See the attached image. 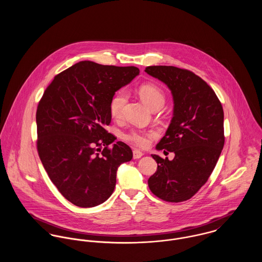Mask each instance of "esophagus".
<instances>
[{
	"label": "esophagus",
	"mask_w": 262,
	"mask_h": 262,
	"mask_svg": "<svg viewBox=\"0 0 262 262\" xmlns=\"http://www.w3.org/2000/svg\"><path fill=\"white\" fill-rule=\"evenodd\" d=\"M143 152H141L140 150H133V158L134 159H138V158H140V157H142L143 156Z\"/></svg>",
	"instance_id": "34e87169"
}]
</instances>
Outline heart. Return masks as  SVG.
I'll list each match as a JSON object with an SVG mask.
<instances>
[{
    "mask_svg": "<svg viewBox=\"0 0 262 262\" xmlns=\"http://www.w3.org/2000/svg\"><path fill=\"white\" fill-rule=\"evenodd\" d=\"M138 95L141 100L149 107L151 110L160 109L165 103V96L163 92L152 83H145L142 84L138 89ZM128 96L124 91L118 92L111 100L110 104V111L115 119H121L123 117V113L125 106L127 104ZM154 135L153 132L143 133L138 131H132L125 136L126 140L130 141L131 143L139 146L145 147L149 144L150 138Z\"/></svg>",
    "mask_w": 262,
    "mask_h": 262,
    "instance_id": "obj_1",
    "label": "heart"
}]
</instances>
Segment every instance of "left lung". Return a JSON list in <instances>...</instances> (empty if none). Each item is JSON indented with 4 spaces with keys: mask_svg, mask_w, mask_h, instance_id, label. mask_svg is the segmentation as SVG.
Wrapping results in <instances>:
<instances>
[{
    "mask_svg": "<svg viewBox=\"0 0 262 262\" xmlns=\"http://www.w3.org/2000/svg\"><path fill=\"white\" fill-rule=\"evenodd\" d=\"M145 73L165 83L173 99V117L155 148L173 152L174 158L151 154L157 170L148 187L161 200L184 202L206 184L217 164L225 142L223 108L211 86L189 71L154 66Z\"/></svg>",
    "mask_w": 262,
    "mask_h": 262,
    "instance_id": "8db88e82",
    "label": "left lung"
}]
</instances>
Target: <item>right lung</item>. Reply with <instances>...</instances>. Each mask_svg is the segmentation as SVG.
Returning <instances> with one entry per match:
<instances>
[{"label": "right lung", "instance_id": "1", "mask_svg": "<svg viewBox=\"0 0 262 262\" xmlns=\"http://www.w3.org/2000/svg\"><path fill=\"white\" fill-rule=\"evenodd\" d=\"M138 75L135 67L79 61L56 75L39 102V157L54 186L77 207L106 202L118 167L133 157L122 141L109 148L116 138L105 127L115 93Z\"/></svg>", "mask_w": 262, "mask_h": 262}]
</instances>
